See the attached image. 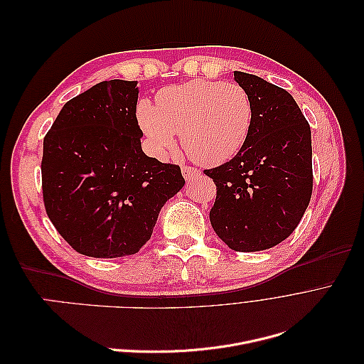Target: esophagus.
Wrapping results in <instances>:
<instances>
[{"instance_id": "34e87169", "label": "esophagus", "mask_w": 364, "mask_h": 364, "mask_svg": "<svg viewBox=\"0 0 364 364\" xmlns=\"http://www.w3.org/2000/svg\"><path fill=\"white\" fill-rule=\"evenodd\" d=\"M182 174L186 181H191V179H196L197 176L200 174V171L194 167H188V165H182Z\"/></svg>"}]
</instances>
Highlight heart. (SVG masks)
<instances>
[{"instance_id": "1", "label": "heart", "mask_w": 364, "mask_h": 364, "mask_svg": "<svg viewBox=\"0 0 364 364\" xmlns=\"http://www.w3.org/2000/svg\"><path fill=\"white\" fill-rule=\"evenodd\" d=\"M138 123L158 156L174 149V134L193 161L218 165L235 156L252 127L253 109L243 86L191 80L159 91L156 103L138 105Z\"/></svg>"}]
</instances>
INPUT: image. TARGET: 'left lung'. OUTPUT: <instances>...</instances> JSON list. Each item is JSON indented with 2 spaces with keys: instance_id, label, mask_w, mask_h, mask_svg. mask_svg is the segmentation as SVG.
I'll return each instance as SVG.
<instances>
[{
  "instance_id": "obj_1",
  "label": "left lung",
  "mask_w": 364,
  "mask_h": 364,
  "mask_svg": "<svg viewBox=\"0 0 364 364\" xmlns=\"http://www.w3.org/2000/svg\"><path fill=\"white\" fill-rule=\"evenodd\" d=\"M234 77L250 97L252 127L232 159L205 170L217 186L209 220L230 249L257 252L287 238L310 203L311 130L282 87L241 71Z\"/></svg>"
}]
</instances>
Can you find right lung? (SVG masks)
<instances>
[{"label": "right lung", "instance_id": "right-lung-1", "mask_svg": "<svg viewBox=\"0 0 364 364\" xmlns=\"http://www.w3.org/2000/svg\"><path fill=\"white\" fill-rule=\"evenodd\" d=\"M136 103V82H100L65 103L43 138V205L82 255H134L185 183L179 165L142 151Z\"/></svg>", "mask_w": 364, "mask_h": 364}]
</instances>
